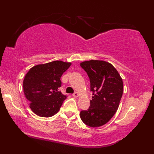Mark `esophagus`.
<instances>
[{"label":"esophagus","instance_id":"1","mask_svg":"<svg viewBox=\"0 0 154 154\" xmlns=\"http://www.w3.org/2000/svg\"><path fill=\"white\" fill-rule=\"evenodd\" d=\"M79 93H78V92H75L74 94H72V96L74 97H79Z\"/></svg>","mask_w":154,"mask_h":154}]
</instances>
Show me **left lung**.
Listing matches in <instances>:
<instances>
[{
  "instance_id": "8db88e82",
  "label": "left lung",
  "mask_w": 154,
  "mask_h": 154,
  "mask_svg": "<svg viewBox=\"0 0 154 154\" xmlns=\"http://www.w3.org/2000/svg\"><path fill=\"white\" fill-rule=\"evenodd\" d=\"M80 66L88 75L93 95L89 108L81 111L80 118L92 128L102 126L119 108L123 92V79L116 68L106 61L91 60Z\"/></svg>"
}]
</instances>
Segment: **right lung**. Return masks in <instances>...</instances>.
<instances>
[{
    "label": "right lung",
    "instance_id": "add662e5",
    "mask_svg": "<svg viewBox=\"0 0 154 154\" xmlns=\"http://www.w3.org/2000/svg\"><path fill=\"white\" fill-rule=\"evenodd\" d=\"M70 62L53 61L38 64L29 70L23 81L24 93L31 110L38 116L51 117L60 109L66 95L60 92V78Z\"/></svg>",
    "mask_w": 154,
    "mask_h": 154
}]
</instances>
